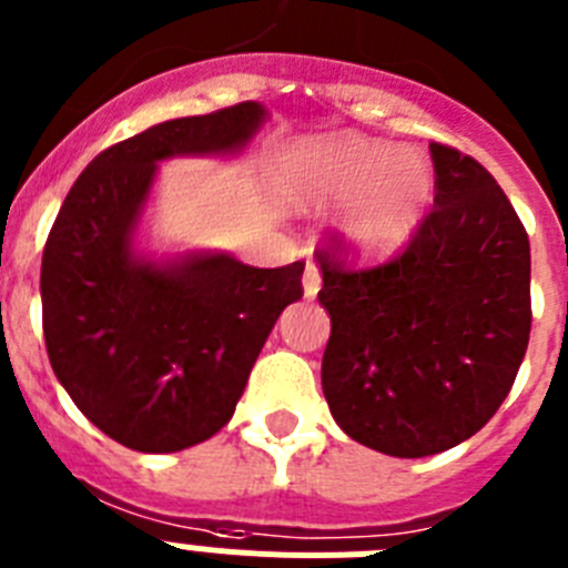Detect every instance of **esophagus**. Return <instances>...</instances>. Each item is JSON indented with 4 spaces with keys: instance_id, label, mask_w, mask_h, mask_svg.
Segmentation results:
<instances>
[{
    "instance_id": "obj_1",
    "label": "esophagus",
    "mask_w": 568,
    "mask_h": 568,
    "mask_svg": "<svg viewBox=\"0 0 568 568\" xmlns=\"http://www.w3.org/2000/svg\"><path fill=\"white\" fill-rule=\"evenodd\" d=\"M321 290V267L315 261H307V270H304V295L315 298Z\"/></svg>"
}]
</instances>
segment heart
<instances>
[{
  "instance_id": "b5f03b06",
  "label": "heart",
  "mask_w": 568,
  "mask_h": 568,
  "mask_svg": "<svg viewBox=\"0 0 568 568\" xmlns=\"http://www.w3.org/2000/svg\"><path fill=\"white\" fill-rule=\"evenodd\" d=\"M281 184L295 207L349 199L341 227L366 253L400 247L433 202V170L418 155L361 135L301 144L284 164Z\"/></svg>"
}]
</instances>
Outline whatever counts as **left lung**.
Wrapping results in <instances>:
<instances>
[{
  "mask_svg": "<svg viewBox=\"0 0 568 568\" xmlns=\"http://www.w3.org/2000/svg\"><path fill=\"white\" fill-rule=\"evenodd\" d=\"M435 204L404 247L361 267L344 235L315 250L329 333L321 384L358 444L426 458L498 413L529 346V235L489 170L429 144Z\"/></svg>",
  "mask_w": 568,
  "mask_h": 568,
  "instance_id": "obj_1",
  "label": "left lung"
}]
</instances>
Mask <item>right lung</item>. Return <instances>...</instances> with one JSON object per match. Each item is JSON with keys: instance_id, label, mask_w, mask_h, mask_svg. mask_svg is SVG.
I'll list each match as a JSON object with an SVG mask.
<instances>
[{"instance_id": "1", "label": "right lung", "mask_w": 568, "mask_h": 568, "mask_svg": "<svg viewBox=\"0 0 568 568\" xmlns=\"http://www.w3.org/2000/svg\"><path fill=\"white\" fill-rule=\"evenodd\" d=\"M264 122L241 102L110 144L70 187L42 253V329L59 384L90 424L135 453H179L235 413L304 261L247 267L193 255L170 267L130 250L155 162L230 153Z\"/></svg>"}]
</instances>
